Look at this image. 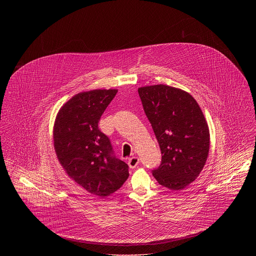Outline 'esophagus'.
Instances as JSON below:
<instances>
[{
  "mask_svg": "<svg viewBox=\"0 0 256 256\" xmlns=\"http://www.w3.org/2000/svg\"><path fill=\"white\" fill-rule=\"evenodd\" d=\"M139 162H140V160H139V158L137 156H132L128 160V164H129L130 168H132V170L135 168L139 164Z\"/></svg>",
  "mask_w": 256,
  "mask_h": 256,
  "instance_id": "esophagus-1",
  "label": "esophagus"
}]
</instances>
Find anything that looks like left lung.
<instances>
[{"mask_svg": "<svg viewBox=\"0 0 256 256\" xmlns=\"http://www.w3.org/2000/svg\"><path fill=\"white\" fill-rule=\"evenodd\" d=\"M138 92L162 152L152 174L162 186L182 190L196 180L208 158L210 134L203 112L180 88L156 84Z\"/></svg>", "mask_w": 256, "mask_h": 256, "instance_id": "left-lung-1", "label": "left lung"}]
</instances>
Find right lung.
<instances>
[{"mask_svg":"<svg viewBox=\"0 0 256 256\" xmlns=\"http://www.w3.org/2000/svg\"><path fill=\"white\" fill-rule=\"evenodd\" d=\"M117 90H94L73 96L60 110L54 125V146L68 176L88 192L106 197L129 176V166L117 158L110 138L98 129Z\"/></svg>","mask_w":256,"mask_h":256,"instance_id":"1","label":"right lung"}]
</instances>
